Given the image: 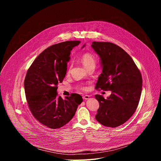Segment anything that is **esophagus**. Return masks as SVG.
<instances>
[{
	"instance_id": "esophagus-1",
	"label": "esophagus",
	"mask_w": 161,
	"mask_h": 161,
	"mask_svg": "<svg viewBox=\"0 0 161 161\" xmlns=\"http://www.w3.org/2000/svg\"><path fill=\"white\" fill-rule=\"evenodd\" d=\"M90 98V96L88 95H85V96H83V99H85V100H87Z\"/></svg>"
}]
</instances>
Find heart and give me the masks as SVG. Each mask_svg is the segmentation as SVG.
Masks as SVG:
<instances>
[{"instance_id": "b5f03b06", "label": "heart", "mask_w": 161, "mask_h": 161, "mask_svg": "<svg viewBox=\"0 0 161 161\" xmlns=\"http://www.w3.org/2000/svg\"><path fill=\"white\" fill-rule=\"evenodd\" d=\"M81 62H82L85 67L88 70L90 68H92V67L95 68L96 65V59L95 57L89 53H85L81 56ZM80 88L84 90L86 89V87L84 86H81Z\"/></svg>"}]
</instances>
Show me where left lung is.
<instances>
[{"mask_svg":"<svg viewBox=\"0 0 161 161\" xmlns=\"http://www.w3.org/2000/svg\"><path fill=\"white\" fill-rule=\"evenodd\" d=\"M91 47L99 56L103 68L96 88L111 91L106 99L95 96L99 103L96 119L106 127H116L132 117L139 104L142 75L130 56L119 46L94 41Z\"/></svg>","mask_w":161,"mask_h":161,"instance_id":"obj_1","label":"left lung"}]
</instances>
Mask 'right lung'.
Listing matches in <instances>:
<instances>
[{"mask_svg":"<svg viewBox=\"0 0 161 161\" xmlns=\"http://www.w3.org/2000/svg\"><path fill=\"white\" fill-rule=\"evenodd\" d=\"M79 41L51 46L35 59L27 71L24 88L29 108L35 119L50 129H58L69 122L83 99L78 94L63 99L58 96V83L67 72L71 51Z\"/></svg>","mask_w":161,"mask_h":161,"instance_id":"obj_1","label":"right lung"}]
</instances>
